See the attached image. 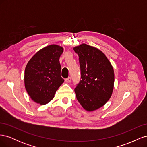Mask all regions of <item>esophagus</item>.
I'll use <instances>...</instances> for the list:
<instances>
[{"instance_id": "obj_1", "label": "esophagus", "mask_w": 147, "mask_h": 147, "mask_svg": "<svg viewBox=\"0 0 147 147\" xmlns=\"http://www.w3.org/2000/svg\"><path fill=\"white\" fill-rule=\"evenodd\" d=\"M65 81L66 83H70L71 81H72V78H71L70 77H69L68 78H67L65 80Z\"/></svg>"}]
</instances>
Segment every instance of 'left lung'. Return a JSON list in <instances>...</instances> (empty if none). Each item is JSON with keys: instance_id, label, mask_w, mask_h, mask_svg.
Instances as JSON below:
<instances>
[{"instance_id": "1", "label": "left lung", "mask_w": 147, "mask_h": 147, "mask_svg": "<svg viewBox=\"0 0 147 147\" xmlns=\"http://www.w3.org/2000/svg\"><path fill=\"white\" fill-rule=\"evenodd\" d=\"M79 56L81 80L75 88L79 103L89 112L99 109L112 96L114 70L99 49L85 43L74 48Z\"/></svg>"}]
</instances>
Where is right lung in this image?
I'll use <instances>...</instances> for the list:
<instances>
[{
  "instance_id": "add662e5",
  "label": "right lung",
  "mask_w": 147,
  "mask_h": 147,
  "mask_svg": "<svg viewBox=\"0 0 147 147\" xmlns=\"http://www.w3.org/2000/svg\"><path fill=\"white\" fill-rule=\"evenodd\" d=\"M63 52V47L49 45L35 53L27 64L24 72L25 88L36 103L45 105L50 102L64 82L59 63Z\"/></svg>"
}]
</instances>
